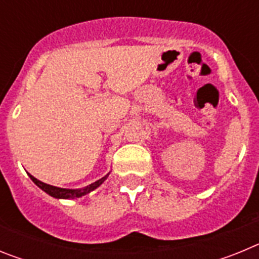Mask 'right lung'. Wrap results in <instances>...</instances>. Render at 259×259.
<instances>
[{
  "label": "right lung",
  "mask_w": 259,
  "mask_h": 259,
  "mask_svg": "<svg viewBox=\"0 0 259 259\" xmlns=\"http://www.w3.org/2000/svg\"><path fill=\"white\" fill-rule=\"evenodd\" d=\"M28 175H29V178H31L32 182L35 183L38 188L42 189L44 192H47L49 196H52V197H54V198H65V200H68V198H79V197H81V196H85V194H88L89 192L95 191L96 188H98V187H100V185H101L102 183L107 179L109 174H107V175H105L104 178H101L100 180H97V182L92 183V184L87 185V187H84V188H80V189L58 188V187H54V185H50V184H47V183L40 182V180H37L36 178H33L31 174H28Z\"/></svg>",
  "instance_id": "obj_1"
}]
</instances>
